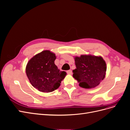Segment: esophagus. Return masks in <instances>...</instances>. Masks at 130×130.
Segmentation results:
<instances>
[{
    "instance_id": "1",
    "label": "esophagus",
    "mask_w": 130,
    "mask_h": 130,
    "mask_svg": "<svg viewBox=\"0 0 130 130\" xmlns=\"http://www.w3.org/2000/svg\"><path fill=\"white\" fill-rule=\"evenodd\" d=\"M67 74H68L71 75L72 74V71L71 70H69V71H67Z\"/></svg>"
}]
</instances>
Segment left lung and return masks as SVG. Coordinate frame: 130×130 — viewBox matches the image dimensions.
I'll list each match as a JSON object with an SVG mask.
<instances>
[{
	"label": "left lung",
	"instance_id": "left-lung-1",
	"mask_svg": "<svg viewBox=\"0 0 130 130\" xmlns=\"http://www.w3.org/2000/svg\"><path fill=\"white\" fill-rule=\"evenodd\" d=\"M76 69L73 70V77L79 86L84 89H92L98 86L106 75V63L100 56L81 55L75 56Z\"/></svg>",
	"mask_w": 130,
	"mask_h": 130
}]
</instances>
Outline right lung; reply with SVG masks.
Here are the masks:
<instances>
[{
	"label": "right lung",
	"mask_w": 130,
	"mask_h": 130,
	"mask_svg": "<svg viewBox=\"0 0 130 130\" xmlns=\"http://www.w3.org/2000/svg\"><path fill=\"white\" fill-rule=\"evenodd\" d=\"M55 54L48 50L34 56L26 66V74L32 86L42 92L57 89L66 72L60 71L55 64Z\"/></svg>",
	"instance_id": "obj_1"
}]
</instances>
